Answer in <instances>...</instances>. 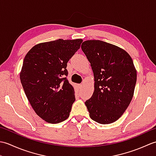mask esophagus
I'll list each match as a JSON object with an SVG mask.
<instances>
[{
    "label": "esophagus",
    "instance_id": "esophagus-1",
    "mask_svg": "<svg viewBox=\"0 0 156 156\" xmlns=\"http://www.w3.org/2000/svg\"><path fill=\"white\" fill-rule=\"evenodd\" d=\"M78 87L79 88H82V84H78Z\"/></svg>",
    "mask_w": 156,
    "mask_h": 156
}]
</instances>
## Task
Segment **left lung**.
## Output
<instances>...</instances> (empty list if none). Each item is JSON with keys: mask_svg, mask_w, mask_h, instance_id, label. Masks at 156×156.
<instances>
[{"mask_svg": "<svg viewBox=\"0 0 156 156\" xmlns=\"http://www.w3.org/2000/svg\"><path fill=\"white\" fill-rule=\"evenodd\" d=\"M94 77V91L85 102L89 115L101 124H110L121 117L133 97L137 72L124 49L100 40L82 44Z\"/></svg>", "mask_w": 156, "mask_h": 156, "instance_id": "left-lung-1", "label": "left lung"}]
</instances>
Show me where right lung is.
Listing matches in <instances>:
<instances>
[{"mask_svg":"<svg viewBox=\"0 0 156 156\" xmlns=\"http://www.w3.org/2000/svg\"><path fill=\"white\" fill-rule=\"evenodd\" d=\"M82 42L59 39L41 43L25 55L21 82L32 108L46 122L55 124L69 117L75 95L66 67Z\"/></svg>","mask_w":156,"mask_h":156,"instance_id":"add662e5","label":"right lung"}]
</instances>
